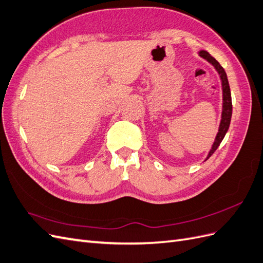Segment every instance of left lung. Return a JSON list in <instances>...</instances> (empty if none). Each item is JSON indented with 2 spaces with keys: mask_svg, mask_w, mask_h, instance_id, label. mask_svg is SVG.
Here are the masks:
<instances>
[{
  "mask_svg": "<svg viewBox=\"0 0 263 263\" xmlns=\"http://www.w3.org/2000/svg\"><path fill=\"white\" fill-rule=\"evenodd\" d=\"M199 56L202 57L206 61L212 64L215 69L218 72L220 80H221V87H222V112H221V120H220V124H219V129H218V133H217L216 139L214 144L211 148V151H209L206 160L207 161L209 157H211L214 152L216 151L217 148H218L219 144L221 143V141L223 140L224 136H226V133L229 129V125H230V120H231V115H232V103H231V93H230V88H229V82H228V78H227V74L224 69L220 66V64L216 61V59L212 56L209 55V52H207L206 50H200L199 52Z\"/></svg>",
  "mask_w": 263,
  "mask_h": 263,
  "instance_id": "obj_1",
  "label": "left lung"
}]
</instances>
